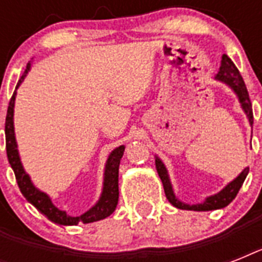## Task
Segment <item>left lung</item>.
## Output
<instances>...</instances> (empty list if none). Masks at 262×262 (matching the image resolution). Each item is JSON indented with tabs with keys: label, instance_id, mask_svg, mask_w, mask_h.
Returning a JSON list of instances; mask_svg holds the SVG:
<instances>
[{
	"label": "left lung",
	"instance_id": "1",
	"mask_svg": "<svg viewBox=\"0 0 262 262\" xmlns=\"http://www.w3.org/2000/svg\"><path fill=\"white\" fill-rule=\"evenodd\" d=\"M216 80L226 83L228 87L235 92L238 99H239L241 107L244 108L245 114L248 117L250 125H253V108L250 98H249L248 90H246V85H245V81L242 79V76H241L239 71H238V68L235 67V63L232 62L231 58L228 55L223 54V57H222V63H220V69L217 72V75H216ZM155 164L158 174H159L160 179H162V183H163L164 193H166V197H167L168 201L174 207L179 208V209H187V211H213V209H220V208L227 207L228 204L231 203L232 200L236 197V194H238L241 186L244 185L246 175L249 172V167H246L234 181L228 183L227 186L224 187L223 190H220L217 194L209 195L201 204L189 205V204L179 201L175 197L174 191H172L171 182H170V178H168L167 170H166V166H164L163 162L158 156H156L155 159Z\"/></svg>",
	"mask_w": 262,
	"mask_h": 262
}]
</instances>
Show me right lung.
I'll return each instance as SVG.
<instances>
[{
  "label": "right lung",
  "mask_w": 262,
  "mask_h": 262,
  "mask_svg": "<svg viewBox=\"0 0 262 262\" xmlns=\"http://www.w3.org/2000/svg\"><path fill=\"white\" fill-rule=\"evenodd\" d=\"M31 63L27 65V69L23 73L21 79L18 80L16 90L18 85L21 84L27 73L30 72ZM14 99H16V91L10 98L9 106H8V113H6L5 119V140H6V155L9 160L10 167L13 168L14 175H16V181H17L18 189L26 197L27 201L34 205L40 213L46 216L47 219L54 222L57 224H62V226H76L79 223H92V222H98L102 220L107 216H110L117 208L118 204V170H119V162L123 155L125 147L115 148L114 151L111 152L108 159L106 162V168H104V181H103V191L100 199L94 207L91 208L90 211L80 216H69L67 212L61 211L55 207L54 204L51 203L50 197L43 193L39 189L34 186V183L31 182L30 175L27 174L23 168V164L20 162V156H18L17 144H16V137H14V126H13V108H14Z\"/></svg>",
  "instance_id": "1"
}]
</instances>
